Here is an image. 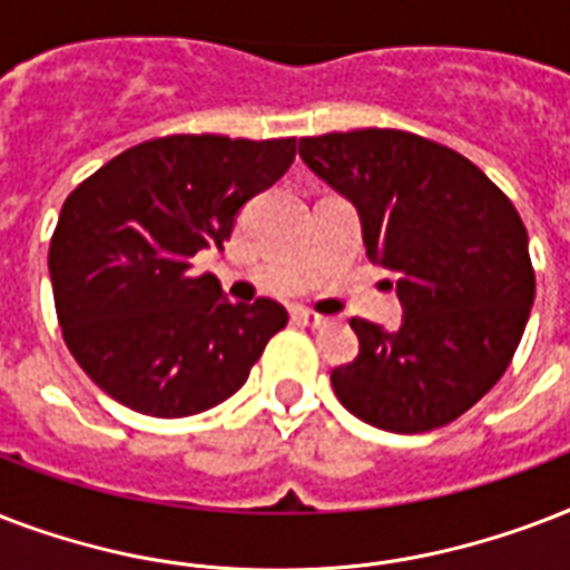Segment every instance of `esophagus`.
I'll list each match as a JSON object with an SVG mask.
<instances>
[{"label":"esophagus","instance_id":"34e87169","mask_svg":"<svg viewBox=\"0 0 570 570\" xmlns=\"http://www.w3.org/2000/svg\"><path fill=\"white\" fill-rule=\"evenodd\" d=\"M289 320L295 322V325H307V328H322L325 325V316H320V313H313L311 307H289Z\"/></svg>","mask_w":570,"mask_h":570}]
</instances>
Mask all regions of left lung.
<instances>
[{"label":"left lung","instance_id":"8db88e82","mask_svg":"<svg viewBox=\"0 0 570 570\" xmlns=\"http://www.w3.org/2000/svg\"><path fill=\"white\" fill-rule=\"evenodd\" d=\"M304 165L357 206L366 257L396 275L399 331L352 320L361 352L331 373L364 423L420 434L459 420L512 364L535 272L512 200L450 147L402 129L298 141Z\"/></svg>","mask_w":570,"mask_h":570}]
</instances>
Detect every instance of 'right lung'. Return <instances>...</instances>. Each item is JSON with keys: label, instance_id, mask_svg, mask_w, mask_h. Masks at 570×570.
<instances>
[{"label": "right lung", "instance_id": "obj_1", "mask_svg": "<svg viewBox=\"0 0 570 570\" xmlns=\"http://www.w3.org/2000/svg\"><path fill=\"white\" fill-rule=\"evenodd\" d=\"M295 138L165 136L124 150L67 195L49 242L65 343L88 379L147 416L215 407L286 325L272 298L233 304L191 257L224 248Z\"/></svg>", "mask_w": 570, "mask_h": 570}]
</instances>
